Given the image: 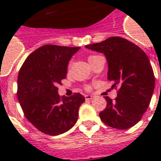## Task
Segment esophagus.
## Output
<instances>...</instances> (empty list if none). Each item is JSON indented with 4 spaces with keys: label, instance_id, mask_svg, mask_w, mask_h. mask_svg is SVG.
<instances>
[{
    "label": "esophagus",
    "instance_id": "34e87169",
    "mask_svg": "<svg viewBox=\"0 0 161 161\" xmlns=\"http://www.w3.org/2000/svg\"><path fill=\"white\" fill-rule=\"evenodd\" d=\"M95 98V96L93 95H85V99L86 100H91Z\"/></svg>",
    "mask_w": 161,
    "mask_h": 161
}]
</instances>
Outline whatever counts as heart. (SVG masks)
Returning <instances> with one entry per match:
<instances>
[{"label": "heart", "instance_id": "1", "mask_svg": "<svg viewBox=\"0 0 161 161\" xmlns=\"http://www.w3.org/2000/svg\"><path fill=\"white\" fill-rule=\"evenodd\" d=\"M95 57H97V56H95V55H90V56H88V62H90V61L92 60L93 58H95ZM85 88H86V89H87V90H89V89H90V87H89V86H86Z\"/></svg>", "mask_w": 161, "mask_h": 161}]
</instances>
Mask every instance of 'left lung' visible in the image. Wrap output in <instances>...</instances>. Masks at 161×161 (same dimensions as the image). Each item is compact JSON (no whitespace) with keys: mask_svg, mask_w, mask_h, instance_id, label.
Wrapping results in <instances>:
<instances>
[{"mask_svg":"<svg viewBox=\"0 0 161 161\" xmlns=\"http://www.w3.org/2000/svg\"><path fill=\"white\" fill-rule=\"evenodd\" d=\"M86 48L105 55L108 79L118 88L113 100L104 97L107 106L99 117L106 125L126 130L137 124L150 105L155 89V75L146 53L137 45L119 36H112Z\"/></svg>","mask_w":161,"mask_h":161,"instance_id":"left-lung-1","label":"left lung"}]
</instances>
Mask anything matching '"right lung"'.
Masks as SVG:
<instances>
[{
  "mask_svg": "<svg viewBox=\"0 0 161 161\" xmlns=\"http://www.w3.org/2000/svg\"><path fill=\"white\" fill-rule=\"evenodd\" d=\"M79 48L44 45L31 53L20 68L18 101L27 120L46 135L54 136L70 130L85 101L79 93L61 97L57 87L67 77L68 62Z\"/></svg>",
  "mask_w": 161,
  "mask_h": 161,
  "instance_id": "1",
  "label": "right lung"
}]
</instances>
